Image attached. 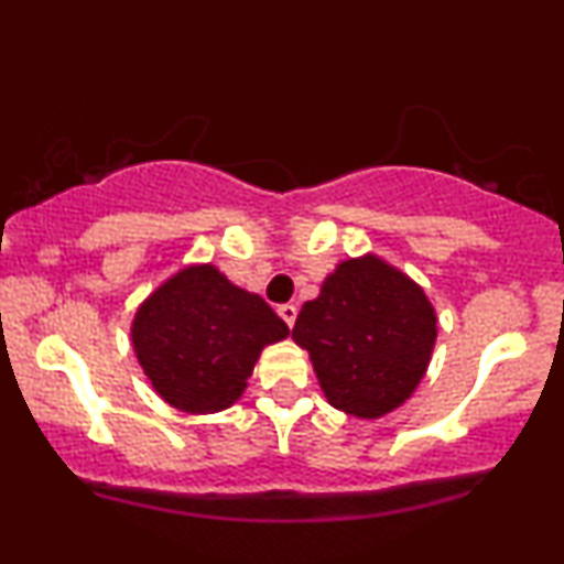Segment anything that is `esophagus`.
I'll list each match as a JSON object with an SVG mask.
<instances>
[{"label": "esophagus", "instance_id": "1", "mask_svg": "<svg viewBox=\"0 0 564 564\" xmlns=\"http://www.w3.org/2000/svg\"><path fill=\"white\" fill-rule=\"evenodd\" d=\"M278 315H281V321L286 323L289 328H294V321H296V307H294V304H281V307H278Z\"/></svg>", "mask_w": 564, "mask_h": 564}]
</instances>
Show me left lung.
Listing matches in <instances>:
<instances>
[{
	"instance_id": "1",
	"label": "left lung",
	"mask_w": 564,
	"mask_h": 564,
	"mask_svg": "<svg viewBox=\"0 0 564 564\" xmlns=\"http://www.w3.org/2000/svg\"><path fill=\"white\" fill-rule=\"evenodd\" d=\"M291 339L307 349L336 411L379 419L416 392L430 368L437 315L403 270L377 254L352 257L304 302Z\"/></svg>"
}]
</instances>
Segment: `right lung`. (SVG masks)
Listing matches in <instances>:
<instances>
[{
  "label": "right lung",
  "instance_id": "add662e5",
  "mask_svg": "<svg viewBox=\"0 0 564 564\" xmlns=\"http://www.w3.org/2000/svg\"><path fill=\"white\" fill-rule=\"evenodd\" d=\"M289 326L212 262L185 264L132 321V349L151 387L183 413H217L241 398L262 349Z\"/></svg>",
  "mask_w": 564,
  "mask_h": 564
}]
</instances>
